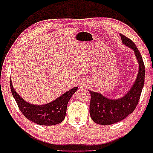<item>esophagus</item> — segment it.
Returning <instances> with one entry per match:
<instances>
[{
    "label": "esophagus",
    "mask_w": 153,
    "mask_h": 153,
    "mask_svg": "<svg viewBox=\"0 0 153 153\" xmlns=\"http://www.w3.org/2000/svg\"><path fill=\"white\" fill-rule=\"evenodd\" d=\"M80 85H81V86H85V85H86V83H83V82H82V83H80Z\"/></svg>",
    "instance_id": "esophagus-1"
}]
</instances>
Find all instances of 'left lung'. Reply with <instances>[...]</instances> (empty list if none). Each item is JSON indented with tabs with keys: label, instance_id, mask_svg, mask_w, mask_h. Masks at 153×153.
I'll return each mask as SVG.
<instances>
[{
	"label": "left lung",
	"instance_id": "1",
	"mask_svg": "<svg viewBox=\"0 0 153 153\" xmlns=\"http://www.w3.org/2000/svg\"><path fill=\"white\" fill-rule=\"evenodd\" d=\"M123 44L134 51L139 63V72L129 92L120 99L106 98L101 93L90 91V114L93 122L100 125H111L124 120L134 111L140 100L145 82V66L136 44L128 37L120 34Z\"/></svg>",
	"mask_w": 153,
	"mask_h": 153
}]
</instances>
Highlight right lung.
Segmentation results:
<instances>
[{
    "label": "right lung",
    "instance_id": "1",
    "mask_svg": "<svg viewBox=\"0 0 153 153\" xmlns=\"http://www.w3.org/2000/svg\"><path fill=\"white\" fill-rule=\"evenodd\" d=\"M10 90L19 109L24 117L32 122L42 126H53L64 120L67 103L78 87L76 86L63 93L55 100L44 105H34L27 102L14 90L10 79Z\"/></svg>",
    "mask_w": 153,
    "mask_h": 153
}]
</instances>
